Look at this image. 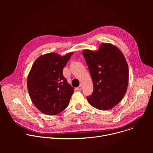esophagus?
Returning a JSON list of instances; mask_svg holds the SVG:
<instances>
[{"label":"esophagus","mask_w":153,"mask_h":153,"mask_svg":"<svg viewBox=\"0 0 153 153\" xmlns=\"http://www.w3.org/2000/svg\"><path fill=\"white\" fill-rule=\"evenodd\" d=\"M82 84H80V85L77 87V90H82Z\"/></svg>","instance_id":"esophagus-1"}]
</instances>
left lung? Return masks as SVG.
Returning a JSON list of instances; mask_svg holds the SVG:
<instances>
[{
    "label": "left lung",
    "instance_id": "8db88e82",
    "mask_svg": "<svg viewBox=\"0 0 153 153\" xmlns=\"http://www.w3.org/2000/svg\"><path fill=\"white\" fill-rule=\"evenodd\" d=\"M83 55L94 87L87 100L99 110L113 108L123 99L127 90L129 71L123 54L114 45L102 43L97 51L85 50Z\"/></svg>",
    "mask_w": 153,
    "mask_h": 153
}]
</instances>
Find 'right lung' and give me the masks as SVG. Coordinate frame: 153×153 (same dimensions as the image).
<instances>
[{
    "label": "right lung",
    "mask_w": 153,
    "mask_h": 153,
    "mask_svg": "<svg viewBox=\"0 0 153 153\" xmlns=\"http://www.w3.org/2000/svg\"><path fill=\"white\" fill-rule=\"evenodd\" d=\"M73 54L61 57L48 53L40 56L33 63L27 79L28 91L42 113L56 115L68 106L74 88L63 76V69Z\"/></svg>",
    "instance_id": "1"
}]
</instances>
